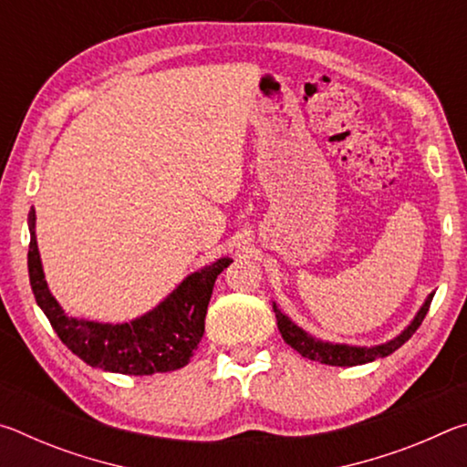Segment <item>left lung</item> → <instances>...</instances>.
I'll return each mask as SVG.
<instances>
[{
	"label": "left lung",
	"instance_id": "1",
	"mask_svg": "<svg viewBox=\"0 0 467 467\" xmlns=\"http://www.w3.org/2000/svg\"><path fill=\"white\" fill-rule=\"evenodd\" d=\"M432 296L434 292H431V295L426 296L420 311L416 313V317L410 321V326L401 331L400 336H395L393 339H389V342L379 344V346H348V344L323 342V339L313 337L311 334H306L305 329H300L296 323L288 317V315H284L278 309V305L275 303H274V313H275V319H278V329L284 337V342L295 348L300 357L317 360V362H323V365H331V367H357V365H365V362H373L377 358L389 357V354L398 350L400 346H404L408 339L414 336V331L420 327L422 319L426 317V313H429Z\"/></svg>",
	"mask_w": 467,
	"mask_h": 467
}]
</instances>
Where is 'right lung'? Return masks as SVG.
<instances>
[{"label": "right lung", "mask_w": 467, "mask_h": 467, "mask_svg": "<svg viewBox=\"0 0 467 467\" xmlns=\"http://www.w3.org/2000/svg\"><path fill=\"white\" fill-rule=\"evenodd\" d=\"M35 220V210H30V286L55 334L76 357L94 368L121 375L169 373L187 365L202 342L214 282L220 272L233 264L231 257H220L214 264L189 274L161 305L138 319L128 323L78 319L61 309L47 286L36 247Z\"/></svg>", "instance_id": "1"}]
</instances>
